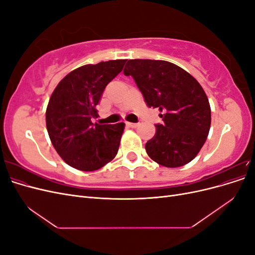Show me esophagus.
Wrapping results in <instances>:
<instances>
[{
    "label": "esophagus",
    "mask_w": 255,
    "mask_h": 255,
    "mask_svg": "<svg viewBox=\"0 0 255 255\" xmlns=\"http://www.w3.org/2000/svg\"><path fill=\"white\" fill-rule=\"evenodd\" d=\"M126 125H127V127L132 128H135L138 127V123H132V122H127Z\"/></svg>",
    "instance_id": "esophagus-1"
}]
</instances>
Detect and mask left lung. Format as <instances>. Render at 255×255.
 <instances>
[{"mask_svg": "<svg viewBox=\"0 0 255 255\" xmlns=\"http://www.w3.org/2000/svg\"><path fill=\"white\" fill-rule=\"evenodd\" d=\"M123 73L132 76L149 107L158 109L163 123L145 143L148 155L157 164L175 168L194 159L211 128V106L201 85L172 63L129 59Z\"/></svg>", "mask_w": 255, "mask_h": 255, "instance_id": "left-lung-1", "label": "left lung"}]
</instances>
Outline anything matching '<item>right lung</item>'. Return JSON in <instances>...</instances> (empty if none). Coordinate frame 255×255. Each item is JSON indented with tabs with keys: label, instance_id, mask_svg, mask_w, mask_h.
Wrapping results in <instances>:
<instances>
[{
	"label": "right lung",
	"instance_id": "add662e5",
	"mask_svg": "<svg viewBox=\"0 0 255 255\" xmlns=\"http://www.w3.org/2000/svg\"><path fill=\"white\" fill-rule=\"evenodd\" d=\"M127 59L82 66L67 74L53 91L45 121L52 144L69 166L95 171L117 155L125 123L98 125L99 104L107 84Z\"/></svg>",
	"mask_w": 255,
	"mask_h": 255
}]
</instances>
